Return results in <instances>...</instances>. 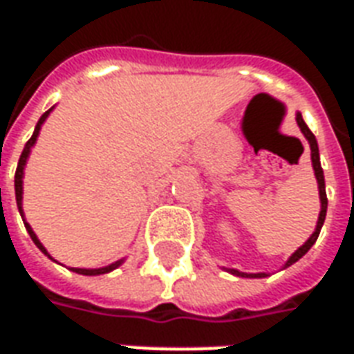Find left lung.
<instances>
[{"label": "left lung", "instance_id": "1", "mask_svg": "<svg viewBox=\"0 0 354 354\" xmlns=\"http://www.w3.org/2000/svg\"><path fill=\"white\" fill-rule=\"evenodd\" d=\"M296 121L299 124V129L304 132V136L309 142V146H311V161H313V170H315V176H317V182H319V195H320V214H319V222H317V227L313 231V235L307 241H305L304 246H299L296 252L292 254L286 261V266L288 267L292 263H296L301 256L309 252V248H311L315 243H317V239H319V233L322 230V223H324V218H326V208H328V199H326V189H324V172H322V167H320V155H319V144H317V138H315V134L309 131V127L305 124L304 117L301 113H296ZM230 273L237 274V277H252V279H261V277H267L266 273H241L237 269H230Z\"/></svg>", "mask_w": 354, "mask_h": 354}]
</instances>
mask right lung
Masks as SVG:
<instances>
[{
	"instance_id": "add662e5",
	"label": "right lung",
	"mask_w": 354,
	"mask_h": 354,
	"mask_svg": "<svg viewBox=\"0 0 354 354\" xmlns=\"http://www.w3.org/2000/svg\"><path fill=\"white\" fill-rule=\"evenodd\" d=\"M50 111H53V108L47 109V111H45V113L39 117V121H37V124H35V131H34V134H32V138L28 140L26 146H24V149H22V155H20V159H19V167H17V172H15V195H17V207H19V212H20V216H22V220H24V212H22V178H24V167H26V161H28V157H30L32 147H34L35 140H37V136H39L41 124L45 123V119L49 117ZM24 225H26L28 233H30V237H32V241L35 243V246H37V248H39V250H41L45 256H49V252L45 250V246L39 243V239H37V235L34 233V230L30 227V223L24 222ZM121 263H123V260L115 261V263H111V266L100 267V269H81V267H72V271H75V273H80V274H104V273H109V271H113V269L121 266Z\"/></svg>"
}]
</instances>
